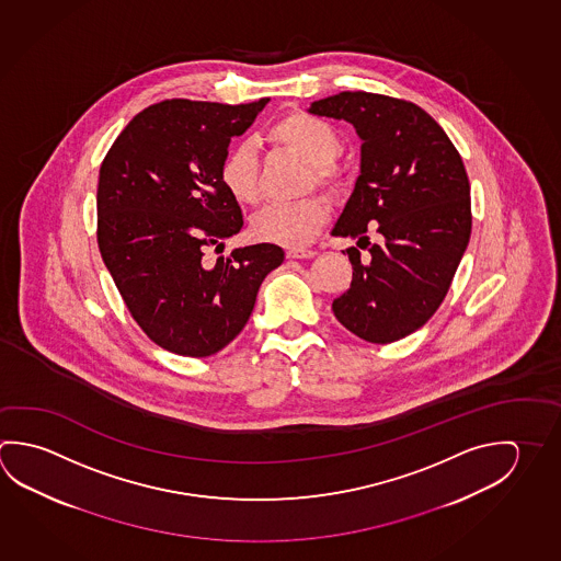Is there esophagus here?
<instances>
[{
	"mask_svg": "<svg viewBox=\"0 0 561 561\" xmlns=\"http://www.w3.org/2000/svg\"><path fill=\"white\" fill-rule=\"evenodd\" d=\"M313 256V250H307V248H291V250H287V257H291V260H309V257Z\"/></svg>",
	"mask_w": 561,
	"mask_h": 561,
	"instance_id": "esophagus-1",
	"label": "esophagus"
}]
</instances>
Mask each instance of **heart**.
I'll return each mask as SVG.
<instances>
[{
  "instance_id": "b5f03b06",
  "label": "heart",
  "mask_w": 561,
  "mask_h": 561,
  "mask_svg": "<svg viewBox=\"0 0 561 561\" xmlns=\"http://www.w3.org/2000/svg\"><path fill=\"white\" fill-rule=\"evenodd\" d=\"M270 139L309 163L317 185L331 191H339L343 185V173L333 163L343 151V139L329 122L305 112H294L270 129ZM218 178L228 195L240 205L257 203L260 188L254 146L247 141L230 149L220 163ZM327 217L329 208L321 198L274 203L252 217L250 232L260 242L287 248L305 247L319 234Z\"/></svg>"
}]
</instances>
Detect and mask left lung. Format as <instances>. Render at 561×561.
Listing matches in <instances>:
<instances>
[{
	"label": "left lung",
	"mask_w": 561,
	"mask_h": 561,
	"mask_svg": "<svg viewBox=\"0 0 561 561\" xmlns=\"http://www.w3.org/2000/svg\"><path fill=\"white\" fill-rule=\"evenodd\" d=\"M309 114L353 124L360 175L333 228L368 248H346L353 282L333 301L339 323L368 343H393L430 321L471 238V185L461 156L425 112L405 100L341 92ZM374 227L378 245L365 237Z\"/></svg>",
	"instance_id": "8db88e82"
}]
</instances>
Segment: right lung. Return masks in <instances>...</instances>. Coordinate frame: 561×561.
Returning a JSON list of instances; mask_svg holds the SVG:
<instances>
[{
	"label": "right lung",
	"instance_id": "add662e5",
	"mask_svg": "<svg viewBox=\"0 0 561 561\" xmlns=\"http://www.w3.org/2000/svg\"><path fill=\"white\" fill-rule=\"evenodd\" d=\"M270 99L250 104L165 100L139 112L100 168L99 248L124 304L149 339L183 356H210L248 323L257 289L284 262L276 244L208 248L242 230L218 169Z\"/></svg>",
	"mask_w": 561,
	"mask_h": 561
}]
</instances>
